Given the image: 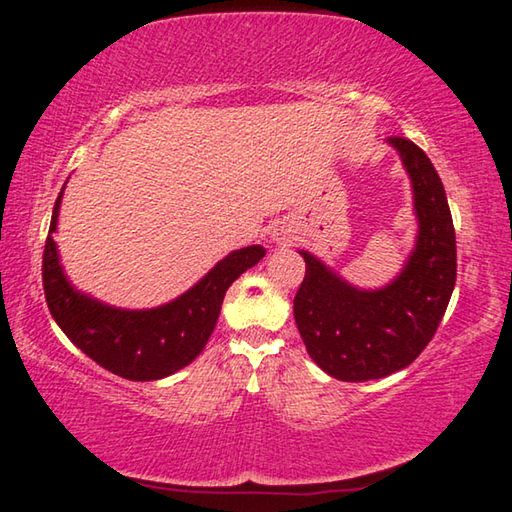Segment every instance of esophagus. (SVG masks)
I'll list each match as a JSON object with an SVG mask.
<instances>
[{"mask_svg": "<svg viewBox=\"0 0 512 512\" xmlns=\"http://www.w3.org/2000/svg\"><path fill=\"white\" fill-rule=\"evenodd\" d=\"M271 239H273V244H277V246H291V241H293L291 228L284 226V224L275 226V228L271 230Z\"/></svg>", "mask_w": 512, "mask_h": 512, "instance_id": "34e87169", "label": "esophagus"}]
</instances>
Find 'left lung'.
Masks as SVG:
<instances>
[{"label": "left lung", "mask_w": 512, "mask_h": 512, "mask_svg": "<svg viewBox=\"0 0 512 512\" xmlns=\"http://www.w3.org/2000/svg\"><path fill=\"white\" fill-rule=\"evenodd\" d=\"M412 181L416 244L403 271L380 288H358L300 250L304 282L293 300L309 356L345 383L385 378L418 358L443 320L457 282V239L443 183L421 147L387 138Z\"/></svg>", "instance_id": "obj_1"}]
</instances>
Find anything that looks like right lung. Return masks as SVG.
<instances>
[{
	"label": "right lung",
	"mask_w": 512,
	"mask_h": 512,
	"mask_svg": "<svg viewBox=\"0 0 512 512\" xmlns=\"http://www.w3.org/2000/svg\"><path fill=\"white\" fill-rule=\"evenodd\" d=\"M62 192L55 199L46 237L42 282L46 304L64 336L100 367L127 380H159L190 365L215 331L228 286L253 268L266 248L232 250L172 302L154 309H118L78 291L64 275L53 239Z\"/></svg>",
	"instance_id": "right-lung-1"
}]
</instances>
